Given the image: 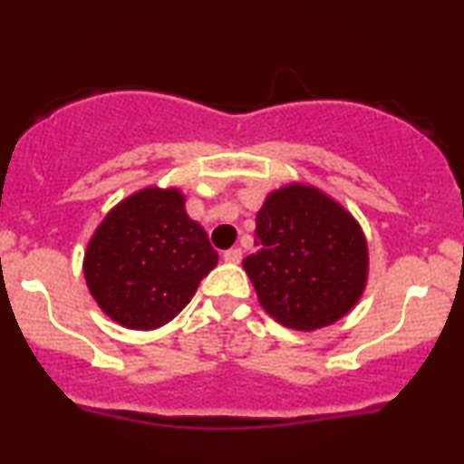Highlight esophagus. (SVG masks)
<instances>
[{
  "mask_svg": "<svg viewBox=\"0 0 464 464\" xmlns=\"http://www.w3.org/2000/svg\"><path fill=\"white\" fill-rule=\"evenodd\" d=\"M225 261H228V264H239L242 261V248L225 250Z\"/></svg>",
  "mask_w": 464,
  "mask_h": 464,
  "instance_id": "obj_1",
  "label": "esophagus"
}]
</instances>
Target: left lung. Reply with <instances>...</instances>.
Returning a JSON list of instances; mask_svg holds the SVG:
<instances>
[{
	"instance_id": "obj_1",
	"label": "left lung",
	"mask_w": 464,
	"mask_h": 464,
	"mask_svg": "<svg viewBox=\"0 0 464 464\" xmlns=\"http://www.w3.org/2000/svg\"><path fill=\"white\" fill-rule=\"evenodd\" d=\"M256 253L244 270L264 309L295 331L343 317L361 298L367 244L353 216L320 189L281 188L256 214Z\"/></svg>"
}]
</instances>
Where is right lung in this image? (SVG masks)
<instances>
[{"label": "right lung", "instance_id": "1", "mask_svg": "<svg viewBox=\"0 0 464 464\" xmlns=\"http://www.w3.org/2000/svg\"><path fill=\"white\" fill-rule=\"evenodd\" d=\"M216 264L218 253L189 220L181 194L149 188L105 216L88 244L83 275L111 320L150 331L192 300Z\"/></svg>", "mask_w": 464, "mask_h": 464}]
</instances>
